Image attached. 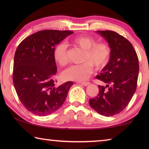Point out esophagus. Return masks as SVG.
Wrapping results in <instances>:
<instances>
[{"instance_id":"esophagus-1","label":"esophagus","mask_w":149,"mask_h":149,"mask_svg":"<svg viewBox=\"0 0 149 149\" xmlns=\"http://www.w3.org/2000/svg\"><path fill=\"white\" fill-rule=\"evenodd\" d=\"M77 84H81L82 85H84V86H87L88 85H89L90 84V83L89 82H78Z\"/></svg>"}]
</instances>
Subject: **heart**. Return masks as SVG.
Wrapping results in <instances>:
<instances>
[{
	"label": "heart",
	"mask_w": 149,
	"mask_h": 149,
	"mask_svg": "<svg viewBox=\"0 0 149 149\" xmlns=\"http://www.w3.org/2000/svg\"><path fill=\"white\" fill-rule=\"evenodd\" d=\"M72 43L84 50L81 64L73 65L65 69L62 76L66 80L81 81L89 78L93 71V66L98 69L102 68L109 62L111 50L105 42L96 43L95 40L91 37L79 36L72 40ZM55 62L60 66H64L68 63L67 46L60 43L55 47L54 50Z\"/></svg>",
	"instance_id": "1"
}]
</instances>
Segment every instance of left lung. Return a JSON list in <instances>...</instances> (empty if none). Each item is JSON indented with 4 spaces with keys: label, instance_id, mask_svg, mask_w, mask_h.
<instances>
[{
    "label": "left lung",
    "instance_id": "obj_1",
    "mask_svg": "<svg viewBox=\"0 0 149 149\" xmlns=\"http://www.w3.org/2000/svg\"><path fill=\"white\" fill-rule=\"evenodd\" d=\"M107 40L111 50L110 60L96 78L106 86L99 85L97 97L89 99V104L105 116L119 114L127 107L137 88L139 60L132 43L112 31H97Z\"/></svg>",
    "mask_w": 149,
    "mask_h": 149
}]
</instances>
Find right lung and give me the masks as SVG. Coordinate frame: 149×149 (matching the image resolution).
I'll return each mask as SVG.
<instances>
[{
	"instance_id": "add662e5",
	"label": "right lung",
	"mask_w": 149,
	"mask_h": 149,
	"mask_svg": "<svg viewBox=\"0 0 149 149\" xmlns=\"http://www.w3.org/2000/svg\"><path fill=\"white\" fill-rule=\"evenodd\" d=\"M71 31L42 30L26 37L14 55L13 83L19 99L26 109L47 116L64 104L70 88L68 81L55 86L57 68L54 50Z\"/></svg>"
}]
</instances>
